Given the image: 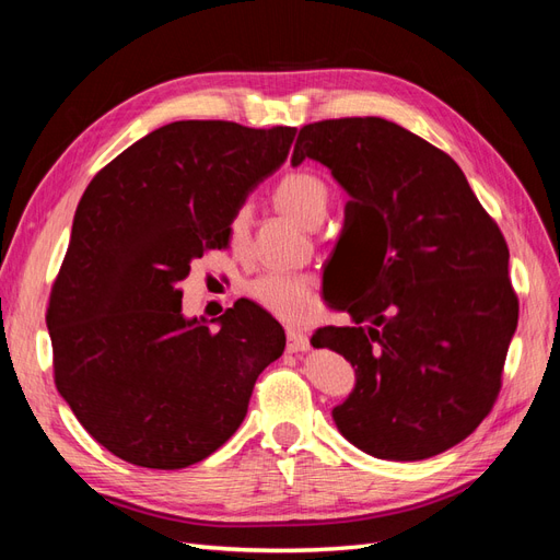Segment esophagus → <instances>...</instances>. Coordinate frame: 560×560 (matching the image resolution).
I'll list each match as a JSON object with an SVG mask.
<instances>
[{"instance_id":"34e87169","label":"esophagus","mask_w":560,"mask_h":560,"mask_svg":"<svg viewBox=\"0 0 560 560\" xmlns=\"http://www.w3.org/2000/svg\"><path fill=\"white\" fill-rule=\"evenodd\" d=\"M311 348V341H308V334L301 331V329H287V350L290 352H303Z\"/></svg>"}]
</instances>
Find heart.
<instances>
[{
  "label": "heart",
  "instance_id": "heart-1",
  "mask_svg": "<svg viewBox=\"0 0 560 560\" xmlns=\"http://www.w3.org/2000/svg\"><path fill=\"white\" fill-rule=\"evenodd\" d=\"M273 200L280 210L294 217L299 224L315 229L325 222L329 210V189L313 173H290L284 175L276 191ZM249 229V208L235 210L229 235L233 243H243ZM247 294L257 301L261 308L273 313L284 322H306L315 313V292L313 280L299 273H266L254 278L247 284Z\"/></svg>",
  "mask_w": 560,
  "mask_h": 560
}]
</instances>
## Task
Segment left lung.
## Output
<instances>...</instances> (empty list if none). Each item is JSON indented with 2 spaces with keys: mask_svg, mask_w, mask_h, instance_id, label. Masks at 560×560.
Segmentation results:
<instances>
[{
  "mask_svg": "<svg viewBox=\"0 0 560 560\" xmlns=\"http://www.w3.org/2000/svg\"><path fill=\"white\" fill-rule=\"evenodd\" d=\"M306 159L350 196L358 261L334 303L354 325L311 338L354 369L336 428L381 460L444 453L493 409L516 331L502 233L448 154L385 118L303 126L292 165Z\"/></svg>",
  "mask_w": 560,
  "mask_h": 560,
  "instance_id": "1",
  "label": "left lung"
}]
</instances>
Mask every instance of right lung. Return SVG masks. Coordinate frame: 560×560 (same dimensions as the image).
<instances>
[{
    "label": "right lung",
    "mask_w": 560,
    "mask_h": 560,
    "mask_svg": "<svg viewBox=\"0 0 560 560\" xmlns=\"http://www.w3.org/2000/svg\"><path fill=\"white\" fill-rule=\"evenodd\" d=\"M294 135L175 121L83 191L46 325L58 393L121 460H206L241 428L254 383L282 354V327L252 301L210 322L186 317L177 284L202 252L229 247L235 210L287 161Z\"/></svg>",
    "instance_id": "obj_1"
}]
</instances>
